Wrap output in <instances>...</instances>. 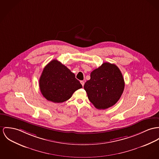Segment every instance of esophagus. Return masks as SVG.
Wrapping results in <instances>:
<instances>
[{
    "label": "esophagus",
    "mask_w": 159,
    "mask_h": 159,
    "mask_svg": "<svg viewBox=\"0 0 159 159\" xmlns=\"http://www.w3.org/2000/svg\"><path fill=\"white\" fill-rule=\"evenodd\" d=\"M80 84H82V86H84V84H85V82H84V81H82H82H80Z\"/></svg>",
    "instance_id": "obj_1"
}]
</instances>
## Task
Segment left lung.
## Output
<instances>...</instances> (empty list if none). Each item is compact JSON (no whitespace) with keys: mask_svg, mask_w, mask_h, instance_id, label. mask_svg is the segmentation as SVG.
Returning <instances> with one entry per match:
<instances>
[{"mask_svg":"<svg viewBox=\"0 0 159 159\" xmlns=\"http://www.w3.org/2000/svg\"><path fill=\"white\" fill-rule=\"evenodd\" d=\"M84 89L88 98L98 110H105L115 105L122 94L125 82L122 74L114 64L103 63L93 70Z\"/></svg>","mask_w":159,"mask_h":159,"instance_id":"obj_1","label":"left lung"}]
</instances>
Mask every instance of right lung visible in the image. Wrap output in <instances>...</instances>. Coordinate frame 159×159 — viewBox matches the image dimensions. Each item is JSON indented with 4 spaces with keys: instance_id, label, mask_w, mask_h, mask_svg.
<instances>
[{
    "instance_id": "add662e5",
    "label": "right lung",
    "mask_w": 159,
    "mask_h": 159,
    "mask_svg": "<svg viewBox=\"0 0 159 159\" xmlns=\"http://www.w3.org/2000/svg\"><path fill=\"white\" fill-rule=\"evenodd\" d=\"M39 87L47 100L61 103L71 98L74 93L82 88L66 66L57 60H52L44 68L39 79Z\"/></svg>"
}]
</instances>
